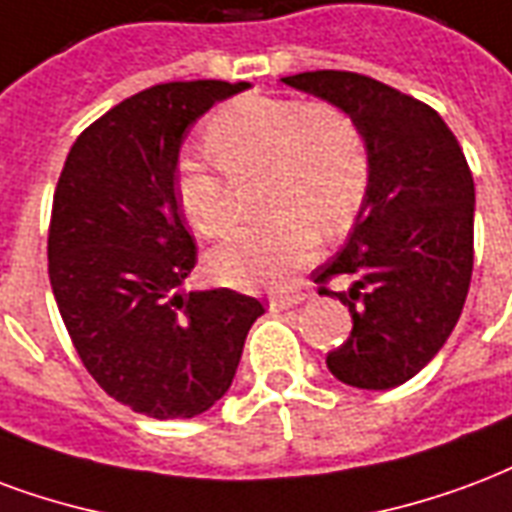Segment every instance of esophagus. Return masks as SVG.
Instances as JSON below:
<instances>
[{
	"label": "esophagus",
	"instance_id": "esophagus-1",
	"mask_svg": "<svg viewBox=\"0 0 512 512\" xmlns=\"http://www.w3.org/2000/svg\"><path fill=\"white\" fill-rule=\"evenodd\" d=\"M306 298V293H290V295H274L268 306H271V312H285L290 306H298Z\"/></svg>",
	"mask_w": 512,
	"mask_h": 512
}]
</instances>
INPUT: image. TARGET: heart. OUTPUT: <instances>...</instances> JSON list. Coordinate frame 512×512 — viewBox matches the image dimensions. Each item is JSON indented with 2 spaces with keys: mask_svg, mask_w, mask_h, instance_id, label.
Masks as SVG:
<instances>
[{
  "mask_svg": "<svg viewBox=\"0 0 512 512\" xmlns=\"http://www.w3.org/2000/svg\"><path fill=\"white\" fill-rule=\"evenodd\" d=\"M217 170L189 162L176 200L200 236L222 238L236 225V189L260 176L257 206L266 219L238 230L211 255L219 282L282 287L320 246L355 222L369 189V149L350 113L325 100L246 94L227 102L203 127Z\"/></svg>",
  "mask_w": 512,
  "mask_h": 512,
  "instance_id": "b5f03b06",
  "label": "heart"
}]
</instances>
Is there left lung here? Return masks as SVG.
I'll return each mask as SVG.
<instances>
[{
  "label": "left lung",
  "instance_id": "1",
  "mask_svg": "<svg viewBox=\"0 0 512 512\" xmlns=\"http://www.w3.org/2000/svg\"><path fill=\"white\" fill-rule=\"evenodd\" d=\"M333 102L361 127L369 189L342 252L314 268L317 293L352 317L328 352L336 380L388 391L412 380L456 328L475 260V181L456 135L426 102L344 70L282 78ZM339 281L344 291H331Z\"/></svg>",
  "mask_w": 512,
  "mask_h": 512
}]
</instances>
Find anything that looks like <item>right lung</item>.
<instances>
[{"label":"right lung","mask_w":512,"mask_h":512,"mask_svg":"<svg viewBox=\"0 0 512 512\" xmlns=\"http://www.w3.org/2000/svg\"><path fill=\"white\" fill-rule=\"evenodd\" d=\"M249 83L173 81L132 94L78 135L48 227V276L102 391L149 418H195L236 377L266 312L236 290L179 293L198 246L176 200L184 135Z\"/></svg>","instance_id":"right-lung-1"}]
</instances>
